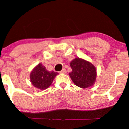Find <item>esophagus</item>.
I'll return each instance as SVG.
<instances>
[{
  "instance_id": "1",
  "label": "esophagus",
  "mask_w": 129,
  "mask_h": 129,
  "mask_svg": "<svg viewBox=\"0 0 129 129\" xmlns=\"http://www.w3.org/2000/svg\"><path fill=\"white\" fill-rule=\"evenodd\" d=\"M66 73H67V71L65 68H63V69L61 71H60V73H61V74H66Z\"/></svg>"
}]
</instances>
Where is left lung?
<instances>
[{
  "mask_svg": "<svg viewBox=\"0 0 129 129\" xmlns=\"http://www.w3.org/2000/svg\"><path fill=\"white\" fill-rule=\"evenodd\" d=\"M70 66L72 72L69 75L75 85L85 88L94 84L97 73L95 67L91 63L76 58L71 62Z\"/></svg>",
  "mask_w": 129,
  "mask_h": 129,
  "instance_id": "obj_1",
  "label": "left lung"
}]
</instances>
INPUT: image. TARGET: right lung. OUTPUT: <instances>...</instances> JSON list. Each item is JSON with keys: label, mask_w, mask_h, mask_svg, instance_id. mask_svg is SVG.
<instances>
[{"label": "right lung", "mask_w": 129, "mask_h": 129, "mask_svg": "<svg viewBox=\"0 0 129 129\" xmlns=\"http://www.w3.org/2000/svg\"><path fill=\"white\" fill-rule=\"evenodd\" d=\"M58 74L53 71H47L42 64L39 63L30 73V81L34 87L45 90L50 86Z\"/></svg>", "instance_id": "obj_1"}]
</instances>
